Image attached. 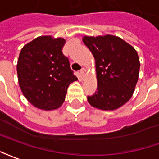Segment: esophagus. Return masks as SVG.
<instances>
[{
  "instance_id": "obj_1",
  "label": "esophagus",
  "mask_w": 159,
  "mask_h": 159,
  "mask_svg": "<svg viewBox=\"0 0 159 159\" xmlns=\"http://www.w3.org/2000/svg\"><path fill=\"white\" fill-rule=\"evenodd\" d=\"M87 75V72H86V69L85 68H82L80 70V75L82 78H84L85 75Z\"/></svg>"
}]
</instances>
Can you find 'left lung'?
Listing matches in <instances>:
<instances>
[{
	"label": "left lung",
	"mask_w": 159,
	"mask_h": 159,
	"mask_svg": "<svg viewBox=\"0 0 159 159\" xmlns=\"http://www.w3.org/2000/svg\"><path fill=\"white\" fill-rule=\"evenodd\" d=\"M82 40L95 58L97 88L87 97L91 106L113 111L128 102L138 81L140 60L137 52L120 37L84 35Z\"/></svg>",
	"instance_id": "1"
}]
</instances>
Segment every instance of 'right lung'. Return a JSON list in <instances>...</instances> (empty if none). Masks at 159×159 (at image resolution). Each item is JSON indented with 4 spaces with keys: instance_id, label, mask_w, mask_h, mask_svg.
Masks as SVG:
<instances>
[{
    "instance_id": "obj_1",
    "label": "right lung",
    "mask_w": 159,
    "mask_h": 159,
    "mask_svg": "<svg viewBox=\"0 0 159 159\" xmlns=\"http://www.w3.org/2000/svg\"><path fill=\"white\" fill-rule=\"evenodd\" d=\"M65 42L63 38L42 35L21 50L17 63L18 84L29 102L39 109L60 107L68 85L78 80L62 53Z\"/></svg>"
}]
</instances>
